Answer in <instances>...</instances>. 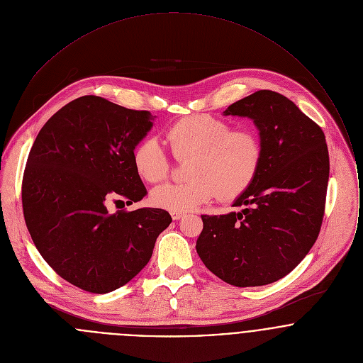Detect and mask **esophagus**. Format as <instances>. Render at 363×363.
Returning <instances> with one entry per match:
<instances>
[{
	"instance_id": "34e87169",
	"label": "esophagus",
	"mask_w": 363,
	"mask_h": 363,
	"mask_svg": "<svg viewBox=\"0 0 363 363\" xmlns=\"http://www.w3.org/2000/svg\"><path fill=\"white\" fill-rule=\"evenodd\" d=\"M170 215H172L173 220H179V219H182L184 216V212H170Z\"/></svg>"
}]
</instances>
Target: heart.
<instances>
[{"instance_id":"1","label":"heart","mask_w":363,"mask_h":363,"mask_svg":"<svg viewBox=\"0 0 363 363\" xmlns=\"http://www.w3.org/2000/svg\"><path fill=\"white\" fill-rule=\"evenodd\" d=\"M166 138L177 160L190 159L186 183L162 184L151 193L152 204L170 212L193 211L216 196L225 201L238 199L256 180L264 157L256 130H233L209 114L177 120ZM131 157L137 174L148 183L162 182L170 173V159L155 137L141 140Z\"/></svg>"}]
</instances>
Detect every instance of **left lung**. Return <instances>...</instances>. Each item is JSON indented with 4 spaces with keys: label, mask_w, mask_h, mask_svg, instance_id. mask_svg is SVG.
<instances>
[{
    "label": "left lung",
    "mask_w": 363,
    "mask_h": 363,
    "mask_svg": "<svg viewBox=\"0 0 363 363\" xmlns=\"http://www.w3.org/2000/svg\"><path fill=\"white\" fill-rule=\"evenodd\" d=\"M223 116L249 117L264 157L253 184L232 207L201 215L197 253L222 281L246 288L288 275L314 245L325 206L330 159L323 130L281 94L257 91Z\"/></svg>",
    "instance_id": "left-lung-1"
}]
</instances>
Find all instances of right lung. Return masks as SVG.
I'll return each mask as SVG.
<instances>
[{"label": "right lung", "mask_w": 363, "mask_h": 363, "mask_svg": "<svg viewBox=\"0 0 363 363\" xmlns=\"http://www.w3.org/2000/svg\"><path fill=\"white\" fill-rule=\"evenodd\" d=\"M152 120L145 110L81 96L52 114L28 156L22 207L32 240L61 278L86 292L131 281L172 222L160 208L107 209L108 200L128 206L147 196L131 156Z\"/></svg>", "instance_id": "add662e5"}]
</instances>
